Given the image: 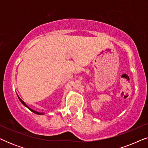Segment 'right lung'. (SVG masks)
Instances as JSON below:
<instances>
[{
  "instance_id": "right-lung-1",
  "label": "right lung",
  "mask_w": 148,
  "mask_h": 148,
  "mask_svg": "<svg viewBox=\"0 0 148 148\" xmlns=\"http://www.w3.org/2000/svg\"><path fill=\"white\" fill-rule=\"evenodd\" d=\"M18 98H19V100H20V101H21V102L22 103V104H23L24 105V106H25V107H27V108L28 109H29V110H31V111H32V112H33L34 113H35V114H40V115H42V114H44V112H37V111H36V110H33V109L30 108H29V106H27V104H25V102H23V100H21V99L19 98V96H18Z\"/></svg>"
}]
</instances>
